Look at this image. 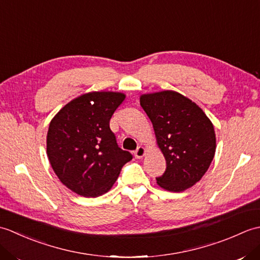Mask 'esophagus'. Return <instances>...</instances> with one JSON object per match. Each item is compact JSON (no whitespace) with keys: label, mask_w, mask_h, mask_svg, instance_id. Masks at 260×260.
<instances>
[{"label":"esophagus","mask_w":260,"mask_h":260,"mask_svg":"<svg viewBox=\"0 0 260 260\" xmlns=\"http://www.w3.org/2000/svg\"><path fill=\"white\" fill-rule=\"evenodd\" d=\"M135 157L136 158H143L145 156V154H146V148L144 147V146H140L139 148H137V150L135 151Z\"/></svg>","instance_id":"esophagus-1"}]
</instances>
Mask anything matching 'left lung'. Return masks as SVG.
<instances>
[{"instance_id":"left-lung-1","label":"left lung","mask_w":260,"mask_h":260,"mask_svg":"<svg viewBox=\"0 0 260 260\" xmlns=\"http://www.w3.org/2000/svg\"><path fill=\"white\" fill-rule=\"evenodd\" d=\"M140 104L167 161L156 183L170 192L189 189L206 174L214 157L212 121L196 103L174 90L143 93Z\"/></svg>"}]
</instances>
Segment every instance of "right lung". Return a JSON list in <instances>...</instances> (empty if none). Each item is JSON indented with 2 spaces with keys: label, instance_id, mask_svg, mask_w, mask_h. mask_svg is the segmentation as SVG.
I'll use <instances>...</instances> for the list:
<instances>
[{
  "label": "right lung",
  "instance_id": "right-lung-1",
  "mask_svg": "<svg viewBox=\"0 0 260 260\" xmlns=\"http://www.w3.org/2000/svg\"><path fill=\"white\" fill-rule=\"evenodd\" d=\"M118 91H91L76 97L54 115L47 134V155L58 179L81 197L108 192L133 156L116 143L109 128L125 101Z\"/></svg>",
  "mask_w": 260,
  "mask_h": 260
}]
</instances>
